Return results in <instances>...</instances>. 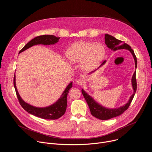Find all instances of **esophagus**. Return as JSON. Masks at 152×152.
<instances>
[{"mask_svg":"<svg viewBox=\"0 0 152 152\" xmlns=\"http://www.w3.org/2000/svg\"><path fill=\"white\" fill-rule=\"evenodd\" d=\"M76 84H77L79 85H83L84 83V80L81 79H78L76 80Z\"/></svg>","mask_w":152,"mask_h":152,"instance_id":"esophagus-1","label":"esophagus"}]
</instances>
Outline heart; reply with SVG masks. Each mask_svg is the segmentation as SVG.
<instances>
[{
  "label": "heart",
  "mask_w": 152,
  "mask_h": 152,
  "mask_svg": "<svg viewBox=\"0 0 152 152\" xmlns=\"http://www.w3.org/2000/svg\"><path fill=\"white\" fill-rule=\"evenodd\" d=\"M106 54V49L98 42L77 41L72 45L66 52V58L71 64L79 63L85 71L95 69L102 61Z\"/></svg>",
  "instance_id": "obj_1"
}]
</instances>
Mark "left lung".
Wrapping results in <instances>:
<instances>
[{
    "label": "left lung",
    "instance_id": "obj_1",
    "mask_svg": "<svg viewBox=\"0 0 152 152\" xmlns=\"http://www.w3.org/2000/svg\"><path fill=\"white\" fill-rule=\"evenodd\" d=\"M105 43L109 48L113 50H116L118 49H126L129 50L133 56V57L135 61V68H137V58L134 54V50L131 49V47L129 45L125 43L124 42H122L120 40L116 39L115 37L111 35H109L108 34H105ZM106 62V61H104V62L102 63V65H101V66L103 65ZM131 82H132V88L134 89V94L131 96L129 100L126 104H125L121 107H119L118 109H107L102 106L99 105L96 102H95V100L90 95H89L83 89H82V94L85 100L86 101V103L89 107L91 115L94 117H95L96 118L101 120L110 119L111 118H113L122 115L125 111H126L128 109L137 90L136 71L134 72L132 76Z\"/></svg>",
    "mask_w": 152,
    "mask_h": 152
}]
</instances>
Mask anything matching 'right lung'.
<instances>
[{
	"label": "right lung",
	"mask_w": 152,
	"mask_h": 152,
	"mask_svg": "<svg viewBox=\"0 0 152 152\" xmlns=\"http://www.w3.org/2000/svg\"><path fill=\"white\" fill-rule=\"evenodd\" d=\"M60 37H57L54 35H42L39 36L28 42L22 49L20 50L19 54L24 50L36 45H54L58 42ZM14 86L15 89L19 103L22 107L30 114L44 119H57L61 117L66 112L67 108V96L70 89L72 87V82L70 83L67 86L60 98L56 103L53 105L46 107H36L26 103L20 96L15 85V75L14 77Z\"/></svg>",
	"instance_id": "1"
}]
</instances>
